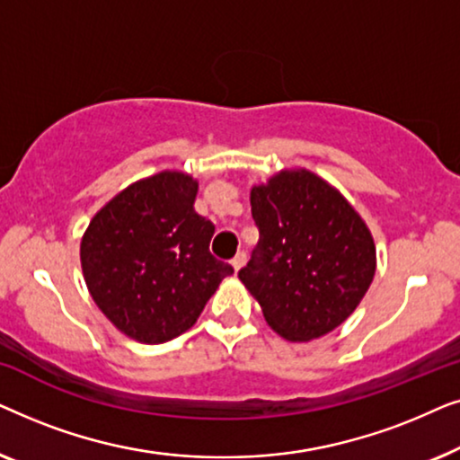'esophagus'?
Masks as SVG:
<instances>
[{"label": "esophagus", "mask_w": 460, "mask_h": 460, "mask_svg": "<svg viewBox=\"0 0 460 460\" xmlns=\"http://www.w3.org/2000/svg\"><path fill=\"white\" fill-rule=\"evenodd\" d=\"M244 263H247V253H244V251H238V253L234 255V260H232V268H234L238 272V270H241Z\"/></svg>", "instance_id": "obj_1"}]
</instances>
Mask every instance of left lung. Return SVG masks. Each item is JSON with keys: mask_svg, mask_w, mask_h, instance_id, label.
Instances as JSON below:
<instances>
[{"mask_svg": "<svg viewBox=\"0 0 460 460\" xmlns=\"http://www.w3.org/2000/svg\"><path fill=\"white\" fill-rule=\"evenodd\" d=\"M260 243L238 279L288 341L337 329L373 282V236L348 200L305 169L251 188Z\"/></svg>", "mask_w": 460, "mask_h": 460, "instance_id": "8db88e82", "label": "left lung"}]
</instances>
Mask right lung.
Listing matches in <instances>:
<instances>
[{"label": "right lung", "instance_id": "right-lung-1", "mask_svg": "<svg viewBox=\"0 0 460 460\" xmlns=\"http://www.w3.org/2000/svg\"><path fill=\"white\" fill-rule=\"evenodd\" d=\"M199 184L181 172L136 181L81 238V268L106 318L140 343H165L197 323L230 263L211 255L216 226L194 211Z\"/></svg>", "mask_w": 460, "mask_h": 460}]
</instances>
